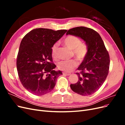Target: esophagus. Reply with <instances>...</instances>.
Segmentation results:
<instances>
[{
    "mask_svg": "<svg viewBox=\"0 0 125 125\" xmlns=\"http://www.w3.org/2000/svg\"><path fill=\"white\" fill-rule=\"evenodd\" d=\"M62 74L63 75H69L71 74L70 73H65V72H63Z\"/></svg>",
    "mask_w": 125,
    "mask_h": 125,
    "instance_id": "34e87169",
    "label": "esophagus"
}]
</instances>
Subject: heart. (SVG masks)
I'll return each instance as SVG.
<instances>
[{"label":"heart","instance_id":"1","mask_svg":"<svg viewBox=\"0 0 125 125\" xmlns=\"http://www.w3.org/2000/svg\"><path fill=\"white\" fill-rule=\"evenodd\" d=\"M63 43L66 46L71 50L72 54L79 61L82 62L88 52V48L84 44L81 43V40L78 37L74 35H69L63 40ZM58 44L55 43L52 48V56L54 58H57ZM78 65L75 60L60 62L58 64V69L65 72L73 71Z\"/></svg>","mask_w":125,"mask_h":125}]
</instances>
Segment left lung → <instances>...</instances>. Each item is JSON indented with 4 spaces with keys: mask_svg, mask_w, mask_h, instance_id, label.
<instances>
[{
    "mask_svg": "<svg viewBox=\"0 0 125 125\" xmlns=\"http://www.w3.org/2000/svg\"><path fill=\"white\" fill-rule=\"evenodd\" d=\"M67 35L80 37L85 42L88 52L78 70V81L71 84L75 93L83 96L90 95L96 92L104 83L108 75L110 63L108 52L101 36L94 30L79 26L69 30Z\"/></svg>",
    "mask_w": 125,
    "mask_h": 125,
    "instance_id": "1",
    "label": "left lung"
}]
</instances>
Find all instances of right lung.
Listing matches in <instances>:
<instances>
[{"mask_svg": "<svg viewBox=\"0 0 125 125\" xmlns=\"http://www.w3.org/2000/svg\"><path fill=\"white\" fill-rule=\"evenodd\" d=\"M67 31L51 29H33L22 39L17 58V68L24 88L41 96L53 90L61 71H55L52 48Z\"/></svg>", "mask_w": 125, "mask_h": 125, "instance_id": "right-lung-1", "label": "right lung"}]
</instances>
